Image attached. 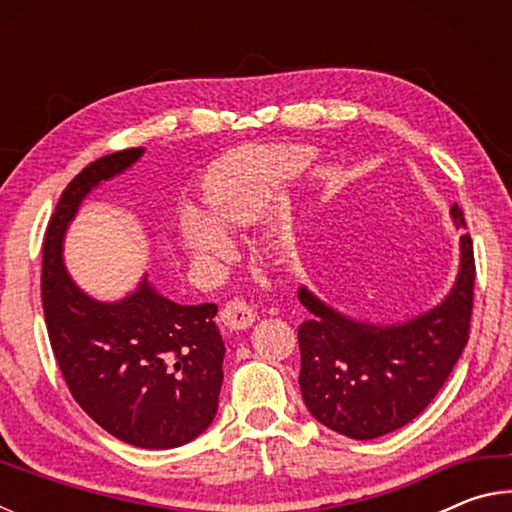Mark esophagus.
Returning a JSON list of instances; mask_svg holds the SVG:
<instances>
[{
	"label": "esophagus",
	"instance_id": "esophagus-1",
	"mask_svg": "<svg viewBox=\"0 0 512 512\" xmlns=\"http://www.w3.org/2000/svg\"><path fill=\"white\" fill-rule=\"evenodd\" d=\"M221 323L230 332H241L255 323V311L244 300H232L221 309Z\"/></svg>",
	"mask_w": 512,
	"mask_h": 512
}]
</instances>
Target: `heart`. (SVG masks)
<instances>
[{
    "label": "heart",
    "mask_w": 512,
    "mask_h": 512,
    "mask_svg": "<svg viewBox=\"0 0 512 512\" xmlns=\"http://www.w3.org/2000/svg\"><path fill=\"white\" fill-rule=\"evenodd\" d=\"M307 146H257L225 160L207 185V217L196 207L180 212V237L196 259H223L230 239L223 230L244 228L262 219L287 180L309 167Z\"/></svg>",
    "instance_id": "obj_1"
}]
</instances>
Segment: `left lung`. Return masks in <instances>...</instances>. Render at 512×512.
Wrapping results in <instances>:
<instances>
[{
  "mask_svg": "<svg viewBox=\"0 0 512 512\" xmlns=\"http://www.w3.org/2000/svg\"><path fill=\"white\" fill-rule=\"evenodd\" d=\"M465 228L461 207H452ZM458 273L436 307L402 323L375 325L327 305L307 287L311 314L298 329L300 393L309 413L341 436L372 440L409 424L443 388L467 343L474 296L470 235L458 241Z\"/></svg>",
  "mask_w": 512,
  "mask_h": 512,
  "instance_id": "8db88e82",
  "label": "left lung"
}]
</instances>
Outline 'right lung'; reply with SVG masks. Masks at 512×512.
<instances>
[{
  "label": "right lung",
  "mask_w": 512,
  "mask_h": 512,
  "mask_svg": "<svg viewBox=\"0 0 512 512\" xmlns=\"http://www.w3.org/2000/svg\"><path fill=\"white\" fill-rule=\"evenodd\" d=\"M142 155V146L103 155L65 187L42 244V305L51 350L81 409L128 445L173 449L201 436L219 409L225 345L216 305H178L146 273L135 291L103 302L74 282L63 259L81 203Z\"/></svg>",
  "instance_id": "add662e5"
}]
</instances>
